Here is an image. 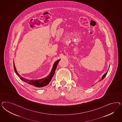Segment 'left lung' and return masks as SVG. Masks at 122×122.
I'll use <instances>...</instances> for the list:
<instances>
[{
    "label": "left lung",
    "mask_w": 122,
    "mask_h": 122,
    "mask_svg": "<svg viewBox=\"0 0 122 122\" xmlns=\"http://www.w3.org/2000/svg\"><path fill=\"white\" fill-rule=\"evenodd\" d=\"M109 67H110V66H109ZM109 69H108V71H107V72H106V73H105V74H104L103 75V76H102V79H101V80H100V81H102V80H103L104 78L105 77V76H106V75H107V72H108V71H109ZM93 85H92V86H93Z\"/></svg>",
    "instance_id": "1"
}]
</instances>
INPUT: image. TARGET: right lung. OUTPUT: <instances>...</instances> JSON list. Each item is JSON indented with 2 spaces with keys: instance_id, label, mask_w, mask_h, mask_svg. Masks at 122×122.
Returning a JSON list of instances; mask_svg holds the SVG:
<instances>
[{
  "instance_id": "right-lung-1",
  "label": "right lung",
  "mask_w": 122,
  "mask_h": 122,
  "mask_svg": "<svg viewBox=\"0 0 122 122\" xmlns=\"http://www.w3.org/2000/svg\"><path fill=\"white\" fill-rule=\"evenodd\" d=\"M60 59H59L57 60L56 62H55L53 64V67L52 68L50 74H49L48 76H47L46 77L42 78L41 79H37V80H29L27 79L26 78L23 77L21 76H20V75L19 74L17 71L16 69L15 66V63L13 61V66H14V69L15 70V72L16 73V75L18 76L20 79L24 82H26V83L30 85H33L34 86H35L36 87L41 88L42 87H44L49 84V83L51 82V80L52 77L54 75L55 71L56 69V67L58 65V64L59 62Z\"/></svg>"
}]
</instances>
